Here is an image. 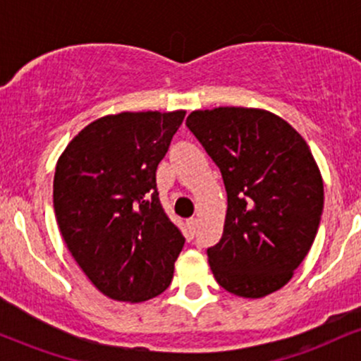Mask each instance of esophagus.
I'll use <instances>...</instances> for the list:
<instances>
[{
	"label": "esophagus",
	"mask_w": 361,
	"mask_h": 361,
	"mask_svg": "<svg viewBox=\"0 0 361 361\" xmlns=\"http://www.w3.org/2000/svg\"><path fill=\"white\" fill-rule=\"evenodd\" d=\"M197 219L195 217H192V219H188V221H186V227H188V233H190V235H195V233H197Z\"/></svg>",
	"instance_id": "34e87169"
}]
</instances>
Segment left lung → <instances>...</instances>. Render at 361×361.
I'll return each instance as SVG.
<instances>
[{"label":"left lung","instance_id":"8db88e82","mask_svg":"<svg viewBox=\"0 0 361 361\" xmlns=\"http://www.w3.org/2000/svg\"><path fill=\"white\" fill-rule=\"evenodd\" d=\"M186 127L221 169L227 192L222 238L207 250L215 280L246 299L281 288L307 256L324 207L309 146L267 110H197Z\"/></svg>","mask_w":361,"mask_h":361}]
</instances>
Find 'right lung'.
Here are the masks:
<instances>
[{"mask_svg": "<svg viewBox=\"0 0 361 361\" xmlns=\"http://www.w3.org/2000/svg\"><path fill=\"white\" fill-rule=\"evenodd\" d=\"M183 118V110L106 115L57 161L62 238L91 283L114 300H149L173 280L185 238L161 205L156 169Z\"/></svg>", "mask_w": 361, "mask_h": 361, "instance_id": "obj_1", "label": "right lung"}]
</instances>
